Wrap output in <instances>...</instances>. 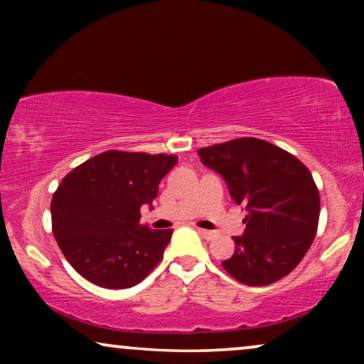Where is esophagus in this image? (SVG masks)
Instances as JSON below:
<instances>
[{
	"label": "esophagus",
	"mask_w": 364,
	"mask_h": 364,
	"mask_svg": "<svg viewBox=\"0 0 364 364\" xmlns=\"http://www.w3.org/2000/svg\"><path fill=\"white\" fill-rule=\"evenodd\" d=\"M197 232L200 233V235L205 238V240H212L213 237H215V232H212V230H205V228H197Z\"/></svg>",
	"instance_id": "1"
}]
</instances>
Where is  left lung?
Listing matches in <instances>:
<instances>
[{"label": "left lung", "instance_id": "1", "mask_svg": "<svg viewBox=\"0 0 364 364\" xmlns=\"http://www.w3.org/2000/svg\"><path fill=\"white\" fill-rule=\"evenodd\" d=\"M200 161L225 178L243 203L245 233L222 267L250 287L275 283L296 268L311 247L320 220V192L311 172L293 154L255 137L198 149Z\"/></svg>", "mask_w": 364, "mask_h": 364}]
</instances>
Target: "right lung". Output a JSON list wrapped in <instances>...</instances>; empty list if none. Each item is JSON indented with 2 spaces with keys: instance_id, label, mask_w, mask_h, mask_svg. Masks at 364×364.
<instances>
[{
  "instance_id": "add662e5",
  "label": "right lung",
  "mask_w": 364,
  "mask_h": 364,
  "mask_svg": "<svg viewBox=\"0 0 364 364\" xmlns=\"http://www.w3.org/2000/svg\"><path fill=\"white\" fill-rule=\"evenodd\" d=\"M176 164L168 154L107 151L63 178L51 200L53 233L79 275L121 290L159 265L172 230L141 225V207L151 205Z\"/></svg>"
}]
</instances>
